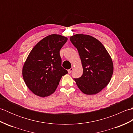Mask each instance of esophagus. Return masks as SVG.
Masks as SVG:
<instances>
[{"label":"esophagus","mask_w":133,"mask_h":133,"mask_svg":"<svg viewBox=\"0 0 133 133\" xmlns=\"http://www.w3.org/2000/svg\"><path fill=\"white\" fill-rule=\"evenodd\" d=\"M72 70H73V67H71V69H70L68 70V72L69 73V74H70V73H71V72L72 71Z\"/></svg>","instance_id":"34e87169"}]
</instances>
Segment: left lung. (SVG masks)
I'll list each match as a JSON object with an SVG mask.
<instances>
[{
  "instance_id": "1",
  "label": "left lung",
  "mask_w": 133,
  "mask_h": 133,
  "mask_svg": "<svg viewBox=\"0 0 133 133\" xmlns=\"http://www.w3.org/2000/svg\"><path fill=\"white\" fill-rule=\"evenodd\" d=\"M70 41L77 48L82 64L83 72L74 78L84 94H97L110 82L113 73V63L105 47L91 36L76 34Z\"/></svg>"
}]
</instances>
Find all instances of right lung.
<instances>
[{"instance_id": "1", "label": "right lung", "mask_w": 133, "mask_h": 133, "mask_svg": "<svg viewBox=\"0 0 133 133\" xmlns=\"http://www.w3.org/2000/svg\"><path fill=\"white\" fill-rule=\"evenodd\" d=\"M67 38L52 34L36 44L31 51L23 67L25 83L34 94L41 97L55 91L62 76L68 73L62 67L60 50Z\"/></svg>"}]
</instances>
